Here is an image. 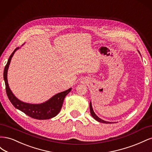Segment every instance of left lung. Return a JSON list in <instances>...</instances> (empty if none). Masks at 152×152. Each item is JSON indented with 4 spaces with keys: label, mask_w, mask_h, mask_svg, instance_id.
Segmentation results:
<instances>
[{
    "label": "left lung",
    "mask_w": 152,
    "mask_h": 152,
    "mask_svg": "<svg viewBox=\"0 0 152 152\" xmlns=\"http://www.w3.org/2000/svg\"><path fill=\"white\" fill-rule=\"evenodd\" d=\"M89 107H90V112H91V114L92 117H93L95 120H96L97 121L99 122H102V123H104V124H112V122H107V121H104L103 120H102V119L99 118L94 113L93 110V108H92V105H91V103H90V104H89Z\"/></svg>",
    "instance_id": "1"
}]
</instances>
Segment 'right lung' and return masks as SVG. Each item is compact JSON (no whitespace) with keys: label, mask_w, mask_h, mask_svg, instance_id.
<instances>
[{"label":"right lung","mask_w":152,"mask_h":152,"mask_svg":"<svg viewBox=\"0 0 152 152\" xmlns=\"http://www.w3.org/2000/svg\"><path fill=\"white\" fill-rule=\"evenodd\" d=\"M18 48H16L11 54L6 65L5 66V68H4V81H5L6 91L9 99L10 100L11 103L15 108L21 110V112L26 114L27 115L33 118L38 119V120H45V119H49L55 117L57 115L59 111L61 110L64 99H65V96L70 93L72 88L54 95L53 97L49 99L48 102L42 104H33L25 103L17 99L14 96L10 87H9L7 79V73L11 58L12 57L14 53Z\"/></svg>","instance_id":"obj_1"}]
</instances>
